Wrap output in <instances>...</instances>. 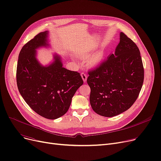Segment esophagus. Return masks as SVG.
<instances>
[{"label": "esophagus", "mask_w": 161, "mask_h": 161, "mask_svg": "<svg viewBox=\"0 0 161 161\" xmlns=\"http://www.w3.org/2000/svg\"><path fill=\"white\" fill-rule=\"evenodd\" d=\"M81 78H82V80H83V82H86L87 78V77L86 74L84 72H82V73L81 74Z\"/></svg>", "instance_id": "obj_1"}]
</instances>
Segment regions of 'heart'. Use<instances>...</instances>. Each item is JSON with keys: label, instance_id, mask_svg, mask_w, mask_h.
Instances as JSON below:
<instances>
[{"label": "heart", "instance_id": "1", "mask_svg": "<svg viewBox=\"0 0 161 161\" xmlns=\"http://www.w3.org/2000/svg\"><path fill=\"white\" fill-rule=\"evenodd\" d=\"M92 53L91 51H84V52H81L78 54V57H82V58H86L88 56L91 55ZM104 57H105V53L103 50H101L97 51V53L93 54L92 55L87 58V63L88 66L94 67L99 65L101 63V62L103 60Z\"/></svg>", "mask_w": 161, "mask_h": 161}]
</instances>
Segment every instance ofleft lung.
Wrapping results in <instances>:
<instances>
[{
  "mask_svg": "<svg viewBox=\"0 0 161 161\" xmlns=\"http://www.w3.org/2000/svg\"><path fill=\"white\" fill-rule=\"evenodd\" d=\"M89 101L98 114L113 117L129 109L136 101L144 80V69L136 43L120 32L114 54L88 72Z\"/></svg>",
  "mask_w": 161,
  "mask_h": 161,
  "instance_id": "obj_1",
  "label": "left lung"
}]
</instances>
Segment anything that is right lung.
<instances>
[{
    "mask_svg": "<svg viewBox=\"0 0 161 161\" xmlns=\"http://www.w3.org/2000/svg\"><path fill=\"white\" fill-rule=\"evenodd\" d=\"M48 31L41 32L21 49L16 70L19 93L30 108L45 118L54 120L65 114L76 91L83 85L80 74L62 66L60 56L43 66L37 58V49L48 47Z\"/></svg>",
    "mask_w": 161,
    "mask_h": 161,
    "instance_id": "obj_1",
    "label": "right lung"
}]
</instances>
